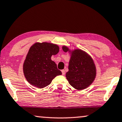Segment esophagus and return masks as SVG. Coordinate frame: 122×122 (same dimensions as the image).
Returning <instances> with one entry per match:
<instances>
[{"instance_id": "1", "label": "esophagus", "mask_w": 122, "mask_h": 122, "mask_svg": "<svg viewBox=\"0 0 122 122\" xmlns=\"http://www.w3.org/2000/svg\"><path fill=\"white\" fill-rule=\"evenodd\" d=\"M61 72H62V75H64L65 74V70H61Z\"/></svg>"}]
</instances>
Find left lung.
I'll list each match as a JSON object with an SVG mask.
<instances>
[{"label":"left lung","instance_id":"1","mask_svg":"<svg viewBox=\"0 0 122 122\" xmlns=\"http://www.w3.org/2000/svg\"><path fill=\"white\" fill-rule=\"evenodd\" d=\"M62 49L70 53L69 71L66 77L70 85L78 91L85 89L93 83L97 70L94 61L87 52L80 49L70 50L66 46Z\"/></svg>","mask_w":122,"mask_h":122}]
</instances>
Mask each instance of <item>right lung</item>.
I'll return each instance as SVG.
<instances>
[{
  "label": "right lung",
  "instance_id": "right-lung-1",
  "mask_svg": "<svg viewBox=\"0 0 122 122\" xmlns=\"http://www.w3.org/2000/svg\"><path fill=\"white\" fill-rule=\"evenodd\" d=\"M59 51L57 45L50 42H36L30 47L23 66L24 76L30 85L43 88L62 74L51 60L52 56Z\"/></svg>",
  "mask_w": 122,
  "mask_h": 122
}]
</instances>
